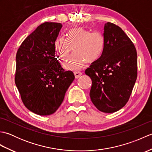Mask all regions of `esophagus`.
<instances>
[{
	"instance_id": "34e87169",
	"label": "esophagus",
	"mask_w": 152,
	"mask_h": 152,
	"mask_svg": "<svg viewBox=\"0 0 152 152\" xmlns=\"http://www.w3.org/2000/svg\"><path fill=\"white\" fill-rule=\"evenodd\" d=\"M74 76H75V78H78L80 76H82V73L81 72H74Z\"/></svg>"
}]
</instances>
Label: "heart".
Masks as SVG:
<instances>
[{
	"label": "heart",
	"mask_w": 152,
	"mask_h": 152,
	"mask_svg": "<svg viewBox=\"0 0 152 152\" xmlns=\"http://www.w3.org/2000/svg\"><path fill=\"white\" fill-rule=\"evenodd\" d=\"M104 35L99 31L91 32L82 27L70 29L68 38L59 37L55 42V50L61 59L69 57L74 48V54L64 63L67 70L78 71L85 66L87 61L94 62L101 57L104 49Z\"/></svg>",
	"instance_id": "b5f03b06"
}]
</instances>
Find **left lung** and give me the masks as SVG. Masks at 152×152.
Segmentation results:
<instances>
[{
	"label": "left lung",
	"mask_w": 152,
	"mask_h": 152,
	"mask_svg": "<svg viewBox=\"0 0 152 152\" xmlns=\"http://www.w3.org/2000/svg\"><path fill=\"white\" fill-rule=\"evenodd\" d=\"M105 46L99 59L85 71L92 80L89 95L99 110L118 111L126 104L137 78V53L121 28L107 22L104 27Z\"/></svg>",
	"instance_id": "1"
}]
</instances>
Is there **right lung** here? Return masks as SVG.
<instances>
[{
    "label": "right lung",
    "mask_w": 152,
    "mask_h": 152,
    "mask_svg": "<svg viewBox=\"0 0 152 152\" xmlns=\"http://www.w3.org/2000/svg\"><path fill=\"white\" fill-rule=\"evenodd\" d=\"M63 25L46 22L23 42L16 54L15 83L24 105L40 115L52 114L74 80L56 57L55 42Z\"/></svg>",
    "instance_id": "add662e5"
}]
</instances>
